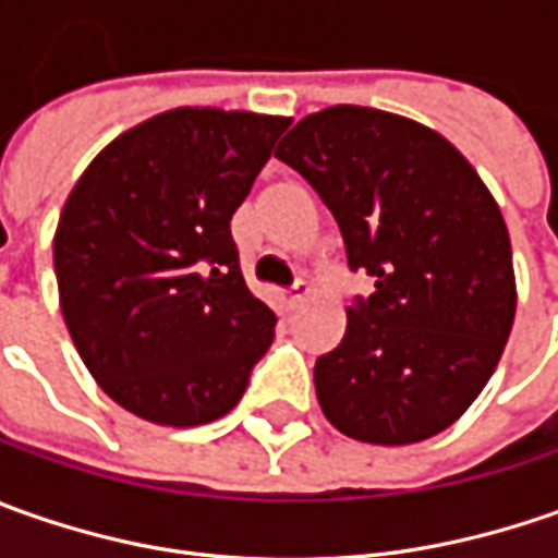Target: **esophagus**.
Masks as SVG:
<instances>
[{
	"label": "esophagus",
	"mask_w": 558,
	"mask_h": 558,
	"mask_svg": "<svg viewBox=\"0 0 558 558\" xmlns=\"http://www.w3.org/2000/svg\"><path fill=\"white\" fill-rule=\"evenodd\" d=\"M307 294H311V286H307V282H294V286H291V289L282 294V304H286L289 311H294V307H298V304H301Z\"/></svg>",
	"instance_id": "esophagus-1"
}]
</instances>
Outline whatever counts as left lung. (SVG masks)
<instances>
[{
  "label": "left lung",
  "mask_w": 558,
  "mask_h": 558,
  "mask_svg": "<svg viewBox=\"0 0 558 558\" xmlns=\"http://www.w3.org/2000/svg\"><path fill=\"white\" fill-rule=\"evenodd\" d=\"M276 158L332 210L351 269L375 279L313 366L323 413L366 444L438 435L482 395L515 319L494 195L440 133L360 105L298 120Z\"/></svg>",
  "instance_id": "1"
}]
</instances>
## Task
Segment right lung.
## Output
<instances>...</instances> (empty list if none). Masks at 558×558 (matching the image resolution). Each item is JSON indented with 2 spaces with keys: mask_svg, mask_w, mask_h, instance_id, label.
<instances>
[{
  "mask_svg": "<svg viewBox=\"0 0 558 558\" xmlns=\"http://www.w3.org/2000/svg\"><path fill=\"white\" fill-rule=\"evenodd\" d=\"M289 123L173 108L105 145L71 189L58 301L80 360L133 416H226L272 344L276 313L247 291L229 223Z\"/></svg>",
  "mask_w": 558,
  "mask_h": 558,
  "instance_id": "1",
  "label": "right lung"
}]
</instances>
